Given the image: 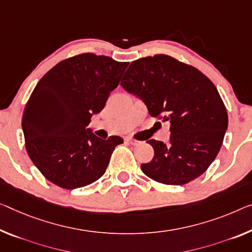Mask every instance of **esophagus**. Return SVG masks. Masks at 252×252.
<instances>
[{"instance_id":"obj_1","label":"esophagus","mask_w":252,"mask_h":252,"mask_svg":"<svg viewBox=\"0 0 252 252\" xmlns=\"http://www.w3.org/2000/svg\"><path fill=\"white\" fill-rule=\"evenodd\" d=\"M126 141L128 142L130 145H138L139 143H141L139 141H136V139H134V138H131V137H128V138L126 139Z\"/></svg>"}]
</instances>
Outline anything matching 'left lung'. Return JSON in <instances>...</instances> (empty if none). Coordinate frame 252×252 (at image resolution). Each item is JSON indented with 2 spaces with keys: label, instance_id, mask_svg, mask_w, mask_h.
<instances>
[{
  "label": "left lung",
  "instance_id": "1",
  "mask_svg": "<svg viewBox=\"0 0 252 252\" xmlns=\"http://www.w3.org/2000/svg\"><path fill=\"white\" fill-rule=\"evenodd\" d=\"M152 117L170 122L169 144L150 139L154 157L141 165L151 179L188 184L215 160L227 129L226 108L212 81L190 65L168 55L134 61L122 80Z\"/></svg>",
  "mask_w": 252,
  "mask_h": 252
}]
</instances>
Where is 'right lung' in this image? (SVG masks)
Returning a JSON list of instances; mask_svg holds the SVG:
<instances>
[{
	"label": "right lung",
	"mask_w": 252,
	"mask_h": 252,
	"mask_svg": "<svg viewBox=\"0 0 252 252\" xmlns=\"http://www.w3.org/2000/svg\"><path fill=\"white\" fill-rule=\"evenodd\" d=\"M128 63L81 54L60 62L33 89L22 116L26 149L46 179L64 189L98 180L122 137H96L87 126L103 109Z\"/></svg>",
	"instance_id": "add662e5"
}]
</instances>
